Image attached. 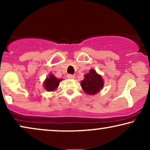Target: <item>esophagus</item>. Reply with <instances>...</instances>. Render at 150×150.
Wrapping results in <instances>:
<instances>
[{
    "label": "esophagus",
    "instance_id": "obj_1",
    "mask_svg": "<svg viewBox=\"0 0 150 150\" xmlns=\"http://www.w3.org/2000/svg\"><path fill=\"white\" fill-rule=\"evenodd\" d=\"M67 77L69 79H74L75 78V75H71V74H69V75H67Z\"/></svg>",
    "mask_w": 150,
    "mask_h": 150
}]
</instances>
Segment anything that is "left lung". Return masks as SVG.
Here are the masks:
<instances>
[{
    "instance_id": "left-lung-1",
    "label": "left lung",
    "mask_w": 150,
    "mask_h": 150,
    "mask_svg": "<svg viewBox=\"0 0 150 150\" xmlns=\"http://www.w3.org/2000/svg\"><path fill=\"white\" fill-rule=\"evenodd\" d=\"M81 86L85 93L88 95L98 93L104 86V81L101 75L96 73V70L91 69L81 81Z\"/></svg>"
}]
</instances>
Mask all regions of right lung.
<instances>
[{
	"label": "right lung",
	"instance_id": "1",
	"mask_svg": "<svg viewBox=\"0 0 150 150\" xmlns=\"http://www.w3.org/2000/svg\"><path fill=\"white\" fill-rule=\"evenodd\" d=\"M62 80V79L57 78L54 75L50 74L48 77H47L43 82V86L45 90L48 91H53L56 90Z\"/></svg>",
	"mask_w": 150,
	"mask_h": 150
}]
</instances>
